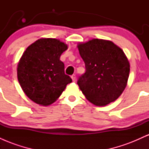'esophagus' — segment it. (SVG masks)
Wrapping results in <instances>:
<instances>
[{
	"mask_svg": "<svg viewBox=\"0 0 149 149\" xmlns=\"http://www.w3.org/2000/svg\"><path fill=\"white\" fill-rule=\"evenodd\" d=\"M71 79H72L73 82L76 81V76H75V75H73V76H71Z\"/></svg>",
	"mask_w": 149,
	"mask_h": 149,
	"instance_id": "esophagus-1",
	"label": "esophagus"
}]
</instances>
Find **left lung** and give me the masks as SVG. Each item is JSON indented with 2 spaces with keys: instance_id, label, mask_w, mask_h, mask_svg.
I'll list each match as a JSON object with an SVG mask.
<instances>
[{
  "instance_id": "1",
  "label": "left lung",
  "mask_w": 149,
  "mask_h": 149,
  "mask_svg": "<svg viewBox=\"0 0 149 149\" xmlns=\"http://www.w3.org/2000/svg\"><path fill=\"white\" fill-rule=\"evenodd\" d=\"M85 64L78 80L80 90L94 105L104 107L120 96L127 84L130 62L111 40L94 38L77 45Z\"/></svg>"
}]
</instances>
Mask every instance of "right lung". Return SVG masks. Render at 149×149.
Returning a JSON list of instances; mask_svg holds the SVG:
<instances>
[{
	"label": "right lung",
	"instance_id": "add662e5",
	"mask_svg": "<svg viewBox=\"0 0 149 149\" xmlns=\"http://www.w3.org/2000/svg\"><path fill=\"white\" fill-rule=\"evenodd\" d=\"M68 49L56 38L38 39L26 49L17 65V78L25 95L41 106L54 103L72 82L64 73L61 54Z\"/></svg>",
	"mask_w": 149,
	"mask_h": 149
}]
</instances>
